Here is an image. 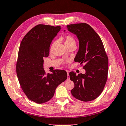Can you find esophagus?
Wrapping results in <instances>:
<instances>
[{"instance_id": "obj_1", "label": "esophagus", "mask_w": 126, "mask_h": 126, "mask_svg": "<svg viewBox=\"0 0 126 126\" xmlns=\"http://www.w3.org/2000/svg\"><path fill=\"white\" fill-rule=\"evenodd\" d=\"M67 76H68V78H67V79H69V72H68V71H67Z\"/></svg>"}]
</instances>
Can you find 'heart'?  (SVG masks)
Wrapping results in <instances>:
<instances>
[{"mask_svg": "<svg viewBox=\"0 0 126 126\" xmlns=\"http://www.w3.org/2000/svg\"><path fill=\"white\" fill-rule=\"evenodd\" d=\"M64 44L65 47H67L68 46L71 45H74L76 46V40L73 36L71 35H67L65 36V37L64 38ZM54 45V43H53L51 44L50 46V50L52 49L53 46ZM68 61H64V62H67Z\"/></svg>", "mask_w": 126, "mask_h": 126, "instance_id": "obj_1", "label": "heart"}]
</instances>
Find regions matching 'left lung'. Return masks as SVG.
I'll return each instance as SVG.
<instances>
[{"instance_id":"1","label":"left lung","mask_w":126,"mask_h":126,"mask_svg":"<svg viewBox=\"0 0 126 126\" xmlns=\"http://www.w3.org/2000/svg\"><path fill=\"white\" fill-rule=\"evenodd\" d=\"M68 31L77 35L79 48L74 58L86 70L85 74L69 73L74 87L71 93L83 102L95 99L101 94L106 83L108 72V58L98 34L87 23L67 25Z\"/></svg>"}]
</instances>
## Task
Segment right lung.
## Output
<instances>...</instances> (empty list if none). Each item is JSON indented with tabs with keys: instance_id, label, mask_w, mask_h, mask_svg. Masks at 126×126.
Segmentation results:
<instances>
[{
	"instance_id": "right-lung-1",
	"label": "right lung",
	"mask_w": 126,
	"mask_h": 126,
	"mask_svg": "<svg viewBox=\"0 0 126 126\" xmlns=\"http://www.w3.org/2000/svg\"><path fill=\"white\" fill-rule=\"evenodd\" d=\"M61 28L60 26L38 24L30 30L21 42L16 74L28 98L37 103L49 101L57 87L67 79L64 70L55 69L47 74L43 69V58L49 55L50 44Z\"/></svg>"
}]
</instances>
